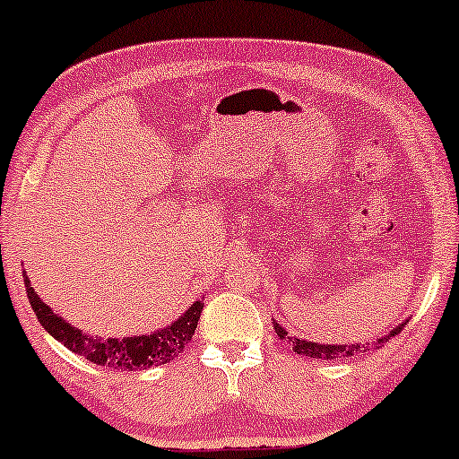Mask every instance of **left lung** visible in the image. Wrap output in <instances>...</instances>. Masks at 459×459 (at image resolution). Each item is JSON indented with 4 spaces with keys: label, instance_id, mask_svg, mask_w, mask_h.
<instances>
[{
    "label": "left lung",
    "instance_id": "1",
    "mask_svg": "<svg viewBox=\"0 0 459 459\" xmlns=\"http://www.w3.org/2000/svg\"><path fill=\"white\" fill-rule=\"evenodd\" d=\"M402 328H403V324H399L397 328L388 332L386 336L377 339V343L373 345V347H380L384 341H388V339H391V336L399 334V332H402ZM273 330H276V334L281 336V339L291 341L293 351H298V354H302V356L324 358V360H336V358H347V356L358 354V351H362L360 345H319V343H310V341H299V339H296V336H287V330H284L281 324H276V321H273Z\"/></svg>",
    "mask_w": 459,
    "mask_h": 459
}]
</instances>
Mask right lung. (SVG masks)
I'll return each instance as SVG.
<instances>
[{"label": "right lung", "mask_w": 459, "mask_h": 459, "mask_svg": "<svg viewBox=\"0 0 459 459\" xmlns=\"http://www.w3.org/2000/svg\"><path fill=\"white\" fill-rule=\"evenodd\" d=\"M23 282L28 289V299L31 310L39 317L40 325L68 347L75 354L83 356L94 365L118 368V371H135V368H151L166 365L186 350V345L192 341L194 330H196L200 313H203V302H194L186 313L178 317L175 324L166 328L155 330L152 334L142 336H125V339H99V336H88L86 332L73 328L68 321L54 313L51 307H47L34 287L30 284V278L23 272Z\"/></svg>", "instance_id": "1"}]
</instances>
